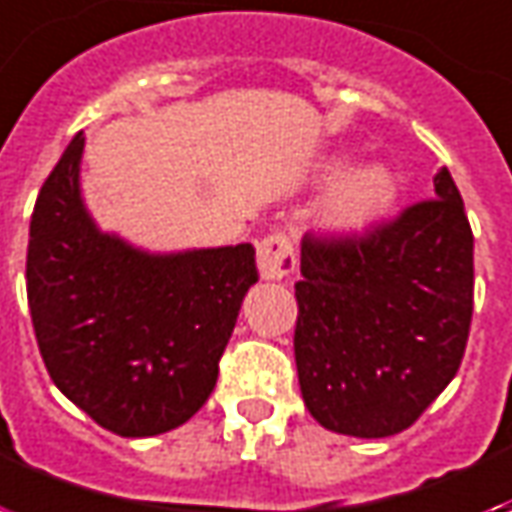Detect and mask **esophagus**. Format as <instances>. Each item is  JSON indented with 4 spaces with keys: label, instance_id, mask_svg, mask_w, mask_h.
<instances>
[{
    "label": "esophagus",
    "instance_id": "obj_1",
    "mask_svg": "<svg viewBox=\"0 0 512 512\" xmlns=\"http://www.w3.org/2000/svg\"><path fill=\"white\" fill-rule=\"evenodd\" d=\"M257 271L268 282H279L295 271V249L284 233H271L257 244Z\"/></svg>",
    "mask_w": 512,
    "mask_h": 512
}]
</instances>
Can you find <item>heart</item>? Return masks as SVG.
Here are the masks:
<instances>
[{"mask_svg": "<svg viewBox=\"0 0 512 512\" xmlns=\"http://www.w3.org/2000/svg\"><path fill=\"white\" fill-rule=\"evenodd\" d=\"M346 158H333L325 166L327 177H338L346 169ZM397 193L395 177L384 166H360L343 174L325 195L322 225L335 236H357L376 225L392 206Z\"/></svg>", "mask_w": 512, "mask_h": 512, "instance_id": "heart-1", "label": "heart"}]
</instances>
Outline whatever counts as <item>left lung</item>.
Listing matches in <instances>:
<instances>
[{
	"mask_svg": "<svg viewBox=\"0 0 512 512\" xmlns=\"http://www.w3.org/2000/svg\"><path fill=\"white\" fill-rule=\"evenodd\" d=\"M435 198L365 236L300 241L295 362L330 432L389 438L462 365L473 319V230L448 169Z\"/></svg>",
	"mask_w": 512,
	"mask_h": 512,
	"instance_id": "8db88e82",
	"label": "left lung"
}]
</instances>
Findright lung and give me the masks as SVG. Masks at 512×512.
<instances>
[{
  "mask_svg": "<svg viewBox=\"0 0 512 512\" xmlns=\"http://www.w3.org/2000/svg\"><path fill=\"white\" fill-rule=\"evenodd\" d=\"M77 134L39 190L26 295L53 384L120 438L185 424L257 282L252 244L147 252L96 225L83 201Z\"/></svg>",
  "mask_w": 512,
  "mask_h": 512,
  "instance_id": "right-lung-1",
  "label": "right lung"
}]
</instances>
